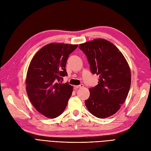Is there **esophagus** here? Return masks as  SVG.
Segmentation results:
<instances>
[{
	"mask_svg": "<svg viewBox=\"0 0 151 151\" xmlns=\"http://www.w3.org/2000/svg\"><path fill=\"white\" fill-rule=\"evenodd\" d=\"M83 87H84V85H83L82 84H80L79 86H74V87L76 88V89H80V88H82Z\"/></svg>",
	"mask_w": 151,
	"mask_h": 151,
	"instance_id": "obj_1",
	"label": "esophagus"
}]
</instances>
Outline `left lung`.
I'll list each match as a JSON object with an SVG mask.
<instances>
[{
	"mask_svg": "<svg viewBox=\"0 0 151 151\" xmlns=\"http://www.w3.org/2000/svg\"><path fill=\"white\" fill-rule=\"evenodd\" d=\"M79 47L87 57L91 73L99 76L98 84L89 89L86 106L96 117H110L127 98L131 84L129 66L116 47L105 39H94Z\"/></svg>",
	"mask_w": 151,
	"mask_h": 151,
	"instance_id": "8db88e82",
	"label": "left lung"
}]
</instances>
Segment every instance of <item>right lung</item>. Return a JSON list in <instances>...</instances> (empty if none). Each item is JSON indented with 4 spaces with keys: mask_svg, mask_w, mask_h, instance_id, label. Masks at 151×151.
<instances>
[{
    "mask_svg": "<svg viewBox=\"0 0 151 151\" xmlns=\"http://www.w3.org/2000/svg\"><path fill=\"white\" fill-rule=\"evenodd\" d=\"M78 45L52 43L40 49L31 60L26 90L34 107L44 116L54 119L64 112L73 89L68 82L65 65Z\"/></svg>",
    "mask_w": 151,
    "mask_h": 151,
    "instance_id": "obj_1",
    "label": "right lung"
}]
</instances>
